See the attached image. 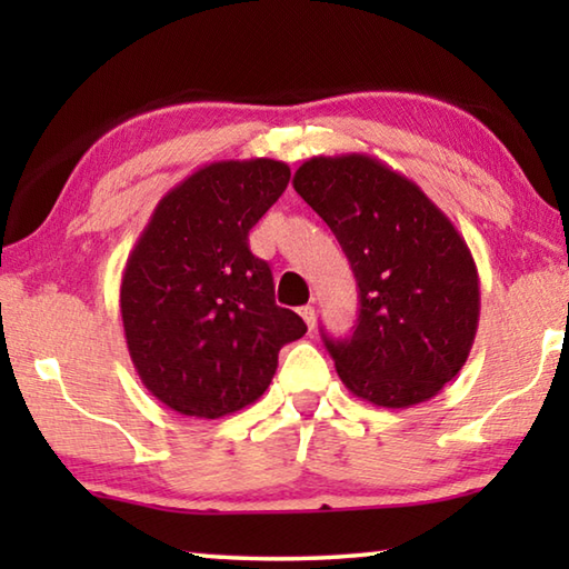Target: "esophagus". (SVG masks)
Wrapping results in <instances>:
<instances>
[{"label":"esophagus","instance_id":"1","mask_svg":"<svg viewBox=\"0 0 569 569\" xmlns=\"http://www.w3.org/2000/svg\"><path fill=\"white\" fill-rule=\"evenodd\" d=\"M298 313H301V319L306 321L308 329H313V326H316V311H313V306H301V311H298Z\"/></svg>","mask_w":569,"mask_h":569}]
</instances>
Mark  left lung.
Segmentation results:
<instances>
[{"mask_svg":"<svg viewBox=\"0 0 569 569\" xmlns=\"http://www.w3.org/2000/svg\"><path fill=\"white\" fill-rule=\"evenodd\" d=\"M293 188L333 230L359 283L349 339L323 333L353 397L407 409L465 366L479 323V276L455 223L381 160L311 158Z\"/></svg>","mask_w":569,"mask_h":569,"instance_id":"8db88e82","label":"left lung"}]
</instances>
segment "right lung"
<instances>
[{
  "label": "right lung",
  "mask_w": 569,
  "mask_h": 569,
  "mask_svg": "<svg viewBox=\"0 0 569 569\" xmlns=\"http://www.w3.org/2000/svg\"><path fill=\"white\" fill-rule=\"evenodd\" d=\"M291 178L281 160L198 168L152 210L128 258L120 313L130 359L158 401L198 419L253 403L306 323L273 298L248 233Z\"/></svg>",
  "instance_id": "right-lung-1"
}]
</instances>
